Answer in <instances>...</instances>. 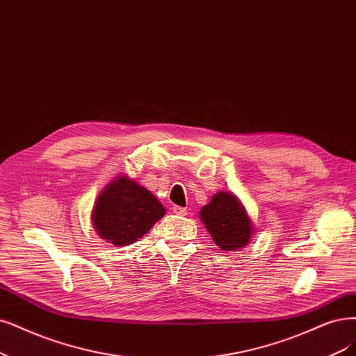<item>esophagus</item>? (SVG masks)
Wrapping results in <instances>:
<instances>
[{
  "instance_id": "obj_1",
  "label": "esophagus",
  "mask_w": 356,
  "mask_h": 356,
  "mask_svg": "<svg viewBox=\"0 0 356 356\" xmlns=\"http://www.w3.org/2000/svg\"><path fill=\"white\" fill-rule=\"evenodd\" d=\"M171 209H173V213L177 214V216H186L188 214V209L183 208V207H179V205H175Z\"/></svg>"
}]
</instances>
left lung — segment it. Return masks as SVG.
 <instances>
[{"label":"left lung","instance_id":"8db88e82","mask_svg":"<svg viewBox=\"0 0 356 356\" xmlns=\"http://www.w3.org/2000/svg\"><path fill=\"white\" fill-rule=\"evenodd\" d=\"M200 218L222 251H241L251 242L254 226L238 196L230 192H217L209 204L201 208Z\"/></svg>","mask_w":356,"mask_h":356}]
</instances>
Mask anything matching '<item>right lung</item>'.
<instances>
[{
    "mask_svg": "<svg viewBox=\"0 0 356 356\" xmlns=\"http://www.w3.org/2000/svg\"><path fill=\"white\" fill-rule=\"evenodd\" d=\"M164 214V207L148 189L122 175L99 193L90 218L105 242L127 246L147 234Z\"/></svg>",
    "mask_w": 356,
    "mask_h": 356,
    "instance_id": "add662e5",
    "label": "right lung"
}]
</instances>
